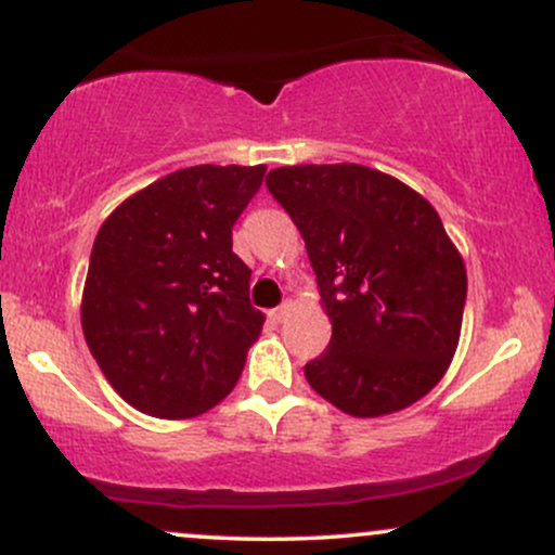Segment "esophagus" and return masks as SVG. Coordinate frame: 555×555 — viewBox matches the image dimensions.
Returning <instances> with one entry per match:
<instances>
[{"label": "esophagus", "instance_id": "34e87169", "mask_svg": "<svg viewBox=\"0 0 555 555\" xmlns=\"http://www.w3.org/2000/svg\"><path fill=\"white\" fill-rule=\"evenodd\" d=\"M286 313H289V302H284V305H282V308H273V310H271V313H269V318H271V321H273V323H282V321H284V315H286Z\"/></svg>", "mask_w": 555, "mask_h": 555}]
</instances>
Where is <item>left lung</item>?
<instances>
[{
  "instance_id": "obj_1",
  "label": "left lung",
  "mask_w": 555,
  "mask_h": 555,
  "mask_svg": "<svg viewBox=\"0 0 555 555\" xmlns=\"http://www.w3.org/2000/svg\"><path fill=\"white\" fill-rule=\"evenodd\" d=\"M313 266L331 341L305 365L323 399L380 417L423 399L456 352L467 271L441 216L397 177L360 164L271 169Z\"/></svg>"
}]
</instances>
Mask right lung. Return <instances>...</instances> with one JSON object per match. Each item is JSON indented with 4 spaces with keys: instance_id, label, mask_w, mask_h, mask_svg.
Masks as SVG:
<instances>
[{
    "instance_id": "add662e5",
    "label": "right lung",
    "mask_w": 555,
    "mask_h": 555,
    "mask_svg": "<svg viewBox=\"0 0 555 555\" xmlns=\"http://www.w3.org/2000/svg\"><path fill=\"white\" fill-rule=\"evenodd\" d=\"M266 167H188L114 208L95 234L80 321L101 373L145 415L188 420L232 391L266 315L232 227Z\"/></svg>"
}]
</instances>
